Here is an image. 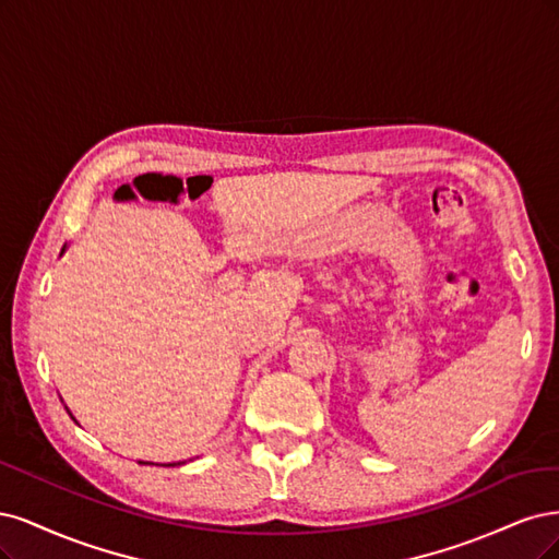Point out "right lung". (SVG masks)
Listing matches in <instances>:
<instances>
[{
  "mask_svg": "<svg viewBox=\"0 0 559 559\" xmlns=\"http://www.w3.org/2000/svg\"><path fill=\"white\" fill-rule=\"evenodd\" d=\"M64 248H67V246H64ZM64 248H62V253H64ZM62 253H60V255H62Z\"/></svg>",
  "mask_w": 559,
  "mask_h": 559,
  "instance_id": "add662e5",
  "label": "right lung"
}]
</instances>
